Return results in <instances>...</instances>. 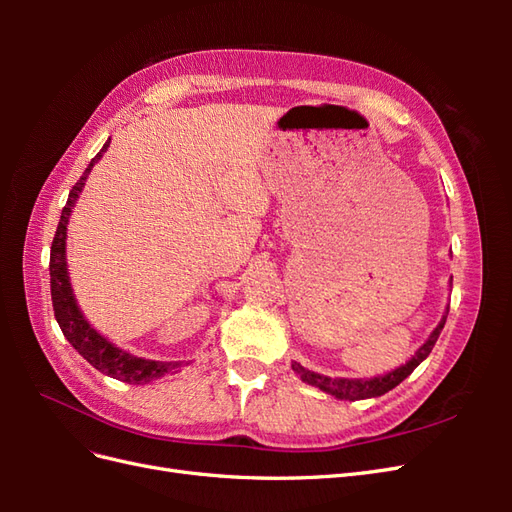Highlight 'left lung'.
<instances>
[{"label":"left lung","mask_w":512,"mask_h":512,"mask_svg":"<svg viewBox=\"0 0 512 512\" xmlns=\"http://www.w3.org/2000/svg\"><path fill=\"white\" fill-rule=\"evenodd\" d=\"M444 322H446V314H444V318L440 320L438 327L433 329V333L429 335L427 342L414 352V356H412V359H410L406 365H401V367H397L395 371H389V374L378 376V378H369V380L329 378V376L314 374V371L305 369L301 363H292V369H294V374L301 376L303 382L312 384V386H318L320 391L329 393V395H333V397H337V399L356 401V399L380 397V395H384V393H389L391 389H395V386H397L399 382H404V380L412 374V371L427 359L429 352L433 350V346H436L442 329H444Z\"/></svg>","instance_id":"obj_1"}]
</instances>
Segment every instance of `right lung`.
Listing matches in <instances>:
<instances>
[{
  "label": "right lung",
  "instance_id": "obj_1",
  "mask_svg": "<svg viewBox=\"0 0 512 512\" xmlns=\"http://www.w3.org/2000/svg\"><path fill=\"white\" fill-rule=\"evenodd\" d=\"M106 141L104 147L98 151V156L89 162V166L85 168L83 177L74 183V188L70 190L68 203L61 211V220L57 224V232L53 237V245H51V299H53V312L55 318L59 322L61 333L66 335L68 342L72 344V348L79 352L83 359H87V363L94 365L102 374L111 376L115 380L128 382V384H147L151 380H158L170 371L177 369L179 363H162V361H149V359H141V356H134L130 352H123L117 346H113L108 342L106 337H102L91 324L85 320V316L81 314L79 305H76V299L72 294V286H70V277H68V265H66V226L70 220L72 207L79 198L85 179L91 173V168L102 158V153L108 149Z\"/></svg>",
  "mask_w": 512,
  "mask_h": 512
}]
</instances>
